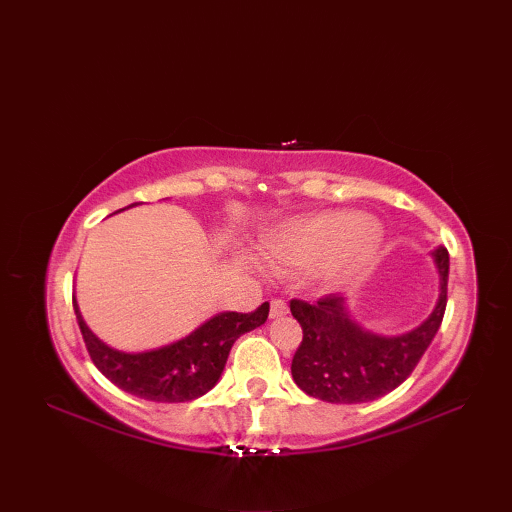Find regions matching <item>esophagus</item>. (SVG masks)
<instances>
[{"instance_id":"obj_1","label":"esophagus","mask_w":512,"mask_h":512,"mask_svg":"<svg viewBox=\"0 0 512 512\" xmlns=\"http://www.w3.org/2000/svg\"><path fill=\"white\" fill-rule=\"evenodd\" d=\"M288 314V306L284 299H273L270 301V317L277 319V317H286Z\"/></svg>"}]
</instances>
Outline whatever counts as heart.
Here are the masks:
<instances>
[{
  "label": "heart",
  "instance_id": "1",
  "mask_svg": "<svg viewBox=\"0 0 512 512\" xmlns=\"http://www.w3.org/2000/svg\"><path fill=\"white\" fill-rule=\"evenodd\" d=\"M380 242V231L361 213L336 211L297 220L266 242L268 255L288 266L321 264L328 284H341L361 270Z\"/></svg>",
  "mask_w": 512,
  "mask_h": 512
}]
</instances>
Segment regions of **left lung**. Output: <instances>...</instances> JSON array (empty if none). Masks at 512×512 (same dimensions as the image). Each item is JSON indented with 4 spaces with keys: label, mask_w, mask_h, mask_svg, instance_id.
Returning a JSON list of instances; mask_svg holds the SVG:
<instances>
[{
    "label": "left lung",
    "mask_w": 512,
    "mask_h": 512,
    "mask_svg": "<svg viewBox=\"0 0 512 512\" xmlns=\"http://www.w3.org/2000/svg\"><path fill=\"white\" fill-rule=\"evenodd\" d=\"M440 270V299L420 328L402 336H376L347 317L343 297L325 295L314 303L290 301L303 330L292 358V378L308 396L325 402H369L394 391L411 376L427 352L447 310L449 250H433Z\"/></svg>",
    "instance_id": "1"
}]
</instances>
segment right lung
<instances>
[{"instance_id":"1","label":"right lung","mask_w":512,"mask_h":512,"mask_svg":"<svg viewBox=\"0 0 512 512\" xmlns=\"http://www.w3.org/2000/svg\"><path fill=\"white\" fill-rule=\"evenodd\" d=\"M72 303L85 347L99 372L127 394L154 402H189L213 389L233 343L266 323L270 308L266 301L253 312H222L178 343L154 352L125 354L96 339L74 299Z\"/></svg>"}]
</instances>
